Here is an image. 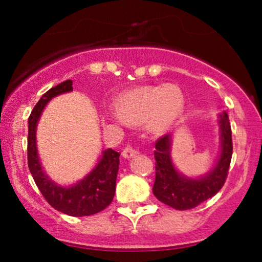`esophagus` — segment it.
I'll return each instance as SVG.
<instances>
[{
  "label": "esophagus",
  "mask_w": 262,
  "mask_h": 262,
  "mask_svg": "<svg viewBox=\"0 0 262 262\" xmlns=\"http://www.w3.org/2000/svg\"><path fill=\"white\" fill-rule=\"evenodd\" d=\"M137 154H138L137 149L132 148L131 145H127V146H125V148H124L123 152H121V155H123V157H125V159H131V157L136 156Z\"/></svg>",
  "instance_id": "34e87169"
}]
</instances>
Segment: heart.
<instances>
[{
  "mask_svg": "<svg viewBox=\"0 0 262 262\" xmlns=\"http://www.w3.org/2000/svg\"><path fill=\"white\" fill-rule=\"evenodd\" d=\"M184 106V94L177 84L138 85L121 92L114 99V112L110 116L127 124L143 123L149 131L160 134L177 123Z\"/></svg>",
  "mask_w": 262,
  "mask_h": 262,
  "instance_id": "heart-1",
  "label": "heart"
}]
</instances>
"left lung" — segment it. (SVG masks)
<instances>
[{"mask_svg": "<svg viewBox=\"0 0 262 262\" xmlns=\"http://www.w3.org/2000/svg\"><path fill=\"white\" fill-rule=\"evenodd\" d=\"M221 155L212 169L202 178L179 173L170 159L171 136L164 135L155 144L156 178L152 192L160 202L175 210H189L210 199L223 187L232 156L231 126L227 112L220 114Z\"/></svg>", "mask_w": 262, "mask_h": 262, "instance_id": "8db88e82", "label": "left lung"}]
</instances>
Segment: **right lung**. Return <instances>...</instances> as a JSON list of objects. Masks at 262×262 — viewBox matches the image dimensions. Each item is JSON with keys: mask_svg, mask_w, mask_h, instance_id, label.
I'll use <instances>...</instances> for the list:
<instances>
[{"mask_svg": "<svg viewBox=\"0 0 262 262\" xmlns=\"http://www.w3.org/2000/svg\"><path fill=\"white\" fill-rule=\"evenodd\" d=\"M73 91V81L67 80L56 87L49 89L34 106L28 118L27 159L28 168L35 185L41 192L46 202L53 209L74 217L95 214L106 209L112 203L116 193L117 174L119 169L120 154L112 149L102 151V156L94 169L77 184L69 187L57 185L49 179L39 162L35 131L41 112L46 103L55 96Z\"/></svg>", "mask_w": 262, "mask_h": 262, "instance_id": "obj_1", "label": "right lung"}]
</instances>
